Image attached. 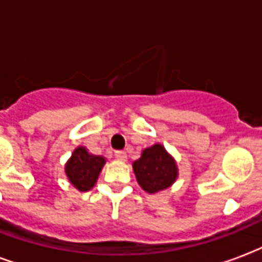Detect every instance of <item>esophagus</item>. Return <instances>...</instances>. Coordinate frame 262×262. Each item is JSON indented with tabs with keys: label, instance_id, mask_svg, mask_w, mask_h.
Segmentation results:
<instances>
[{
	"label": "esophagus",
	"instance_id": "34e87169",
	"mask_svg": "<svg viewBox=\"0 0 262 262\" xmlns=\"http://www.w3.org/2000/svg\"><path fill=\"white\" fill-rule=\"evenodd\" d=\"M115 156H116L117 160H121V161L127 160V151H124V150H117V151H115Z\"/></svg>",
	"mask_w": 262,
	"mask_h": 262
}]
</instances>
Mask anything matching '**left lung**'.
Wrapping results in <instances>:
<instances>
[{
	"label": "left lung",
	"mask_w": 262,
	"mask_h": 262,
	"mask_svg": "<svg viewBox=\"0 0 262 262\" xmlns=\"http://www.w3.org/2000/svg\"><path fill=\"white\" fill-rule=\"evenodd\" d=\"M133 167L138 183L147 192H157L169 187L178 176L175 161L161 145L143 150L142 157Z\"/></svg>",
	"instance_id": "8db88e82"
}]
</instances>
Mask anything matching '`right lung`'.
Instances as JSON below:
<instances>
[{
  "label": "right lung",
  "instance_id": "add662e5",
  "mask_svg": "<svg viewBox=\"0 0 262 262\" xmlns=\"http://www.w3.org/2000/svg\"><path fill=\"white\" fill-rule=\"evenodd\" d=\"M105 159L101 156L89 154L84 147H78L66 165L68 179L80 191H87L95 184Z\"/></svg>",
  "mask_w": 262,
  "mask_h": 262
}]
</instances>
